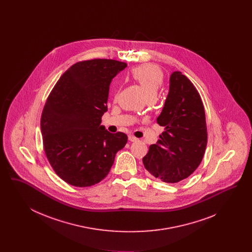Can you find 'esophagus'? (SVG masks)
<instances>
[{
  "mask_svg": "<svg viewBox=\"0 0 252 252\" xmlns=\"http://www.w3.org/2000/svg\"><path fill=\"white\" fill-rule=\"evenodd\" d=\"M128 140H129L130 142H136V141H138V139H137L136 137H134L133 135H129V136H128Z\"/></svg>",
  "mask_w": 252,
  "mask_h": 252,
  "instance_id": "1",
  "label": "esophagus"
}]
</instances>
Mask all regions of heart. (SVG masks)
Returning a JSON list of instances; mask_svg holds the SVG:
<instances>
[{
  "label": "heart",
  "instance_id": "obj_1",
  "mask_svg": "<svg viewBox=\"0 0 252 252\" xmlns=\"http://www.w3.org/2000/svg\"><path fill=\"white\" fill-rule=\"evenodd\" d=\"M132 77L144 89L146 96L156 95L163 82V73L154 64H144L131 72Z\"/></svg>",
  "mask_w": 252,
  "mask_h": 252
}]
</instances>
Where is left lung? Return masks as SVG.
Instances as JSON below:
<instances>
[{
    "label": "left lung",
    "instance_id": "left-lung-1",
    "mask_svg": "<svg viewBox=\"0 0 252 252\" xmlns=\"http://www.w3.org/2000/svg\"><path fill=\"white\" fill-rule=\"evenodd\" d=\"M157 123L165 131L149 146L143 158L144 167L168 183L187 179L203 158L208 134L200 95L180 72L170 75L167 98Z\"/></svg>",
    "mask_w": 252,
    "mask_h": 252
}]
</instances>
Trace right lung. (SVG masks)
Masks as SVG:
<instances>
[{"instance_id": "add662e5", "label": "right lung", "mask_w": 252, "mask_h": 252, "mask_svg": "<svg viewBox=\"0 0 252 252\" xmlns=\"http://www.w3.org/2000/svg\"><path fill=\"white\" fill-rule=\"evenodd\" d=\"M126 67L117 60L77 62L49 95L40 120L44 151L57 175L71 185L88 187L104 180L127 143L125 133L100 126L110 83Z\"/></svg>"}]
</instances>
